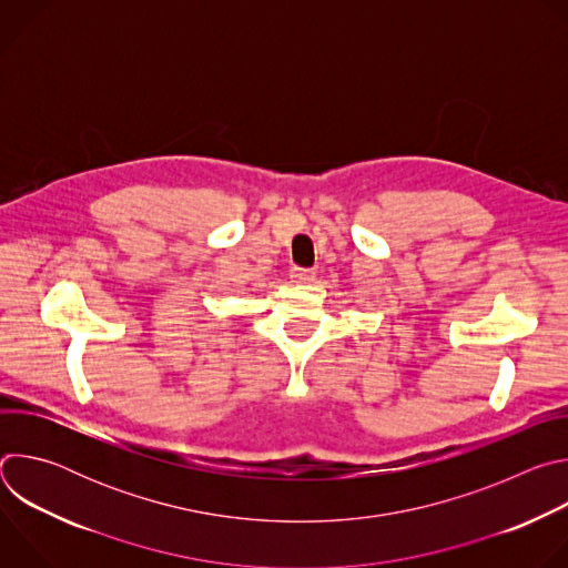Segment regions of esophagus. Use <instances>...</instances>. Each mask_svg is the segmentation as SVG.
I'll return each instance as SVG.
<instances>
[{
    "mask_svg": "<svg viewBox=\"0 0 568 568\" xmlns=\"http://www.w3.org/2000/svg\"><path fill=\"white\" fill-rule=\"evenodd\" d=\"M290 278L294 281V283H298V285H305V283H312L314 278H316V274L312 272V270H303V267H294L292 272H290Z\"/></svg>",
    "mask_w": 568,
    "mask_h": 568,
    "instance_id": "esophagus-1",
    "label": "esophagus"
}]
</instances>
